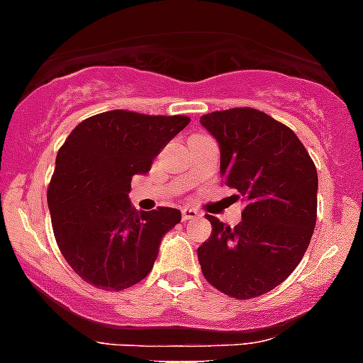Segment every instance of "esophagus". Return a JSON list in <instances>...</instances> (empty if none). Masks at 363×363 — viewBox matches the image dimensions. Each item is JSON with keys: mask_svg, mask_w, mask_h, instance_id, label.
I'll use <instances>...</instances> for the list:
<instances>
[{"mask_svg": "<svg viewBox=\"0 0 363 363\" xmlns=\"http://www.w3.org/2000/svg\"><path fill=\"white\" fill-rule=\"evenodd\" d=\"M199 212H197L196 208H191V206H184V208H182V219H184V221H188V219H196V218H199Z\"/></svg>", "mask_w": 363, "mask_h": 363, "instance_id": "esophagus-1", "label": "esophagus"}]
</instances>
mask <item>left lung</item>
<instances>
[{"label": "left lung", "instance_id": "left-lung-1", "mask_svg": "<svg viewBox=\"0 0 363 363\" xmlns=\"http://www.w3.org/2000/svg\"><path fill=\"white\" fill-rule=\"evenodd\" d=\"M218 140L221 177L245 203L234 228L206 216L212 234L199 249L203 275L234 299L282 284L308 249L318 218V172L294 130L257 108L201 116Z\"/></svg>", "mask_w": 363, "mask_h": 363}]
</instances>
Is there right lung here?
I'll use <instances>...</instances> for the list:
<instances>
[{"label":"right lung","instance_id":"obj_1","mask_svg":"<svg viewBox=\"0 0 363 363\" xmlns=\"http://www.w3.org/2000/svg\"><path fill=\"white\" fill-rule=\"evenodd\" d=\"M188 123L186 116L108 111L81 121L59 149L48 188L51 225L62 257L88 284L120 291L153 269L181 210L138 212L130 181Z\"/></svg>","mask_w":363,"mask_h":363}]
</instances>
